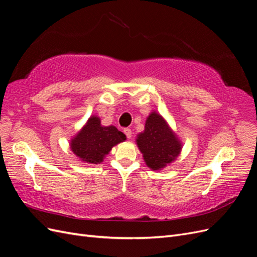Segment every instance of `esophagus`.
I'll return each mask as SVG.
<instances>
[{
  "label": "esophagus",
  "mask_w": 257,
  "mask_h": 257,
  "mask_svg": "<svg viewBox=\"0 0 257 257\" xmlns=\"http://www.w3.org/2000/svg\"><path fill=\"white\" fill-rule=\"evenodd\" d=\"M123 132H124V134L126 135V137H127L128 139L132 137V130H131V128L126 127V128H124V130H123Z\"/></svg>",
  "instance_id": "obj_1"
}]
</instances>
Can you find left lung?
I'll return each instance as SVG.
<instances>
[{
	"mask_svg": "<svg viewBox=\"0 0 257 257\" xmlns=\"http://www.w3.org/2000/svg\"><path fill=\"white\" fill-rule=\"evenodd\" d=\"M136 143L147 166L153 170L162 169L170 164L182 149L181 142L165 119L155 111L147 118L145 131L137 135Z\"/></svg>",
	"mask_w": 257,
	"mask_h": 257,
	"instance_id": "8db88e82",
	"label": "left lung"
}]
</instances>
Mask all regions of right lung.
I'll list each match as a JSON object with an SVG mask.
<instances>
[{
  "mask_svg": "<svg viewBox=\"0 0 257 257\" xmlns=\"http://www.w3.org/2000/svg\"><path fill=\"white\" fill-rule=\"evenodd\" d=\"M126 139L115 126H103L100 119L92 115L85 125L71 141V149L76 157L88 164H100L112 147Z\"/></svg>",
  "mask_w": 257,
  "mask_h": 257,
  "instance_id": "right-lung-1",
  "label": "right lung"
}]
</instances>
